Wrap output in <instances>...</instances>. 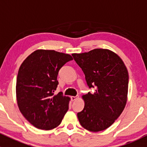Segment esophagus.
<instances>
[{
    "label": "esophagus",
    "mask_w": 147,
    "mask_h": 147,
    "mask_svg": "<svg viewBox=\"0 0 147 147\" xmlns=\"http://www.w3.org/2000/svg\"><path fill=\"white\" fill-rule=\"evenodd\" d=\"M78 97H79L78 96H72V97H71V100H72V101H75V100H78Z\"/></svg>",
    "instance_id": "1"
}]
</instances>
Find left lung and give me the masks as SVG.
Listing matches in <instances>:
<instances>
[{"mask_svg": "<svg viewBox=\"0 0 147 147\" xmlns=\"http://www.w3.org/2000/svg\"><path fill=\"white\" fill-rule=\"evenodd\" d=\"M72 55L82 68L89 87H95L94 93L82 96L84 107L78 113V119L88 131H103L115 122L125 107L128 71L121 57L107 49H94Z\"/></svg>", "mask_w": 147, "mask_h": 147, "instance_id": "obj_1", "label": "left lung"}]
</instances>
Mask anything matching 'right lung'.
I'll return each mask as SVG.
<instances>
[{
  "mask_svg": "<svg viewBox=\"0 0 147 147\" xmlns=\"http://www.w3.org/2000/svg\"><path fill=\"white\" fill-rule=\"evenodd\" d=\"M73 60L69 54L37 50L23 62L17 77L16 98L19 109L32 125L50 130L60 125L69 108V97L55 94L60 68Z\"/></svg>",
  "mask_w": 147,
  "mask_h": 147,
  "instance_id": "1",
  "label": "right lung"
}]
</instances>
